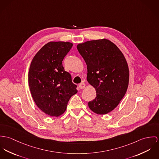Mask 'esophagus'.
<instances>
[{
    "instance_id": "34e87169",
    "label": "esophagus",
    "mask_w": 159,
    "mask_h": 159,
    "mask_svg": "<svg viewBox=\"0 0 159 159\" xmlns=\"http://www.w3.org/2000/svg\"><path fill=\"white\" fill-rule=\"evenodd\" d=\"M79 87L80 89H84V88H85V84L84 82H82L79 85Z\"/></svg>"
}]
</instances>
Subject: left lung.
I'll return each instance as SVG.
<instances>
[{
  "mask_svg": "<svg viewBox=\"0 0 159 159\" xmlns=\"http://www.w3.org/2000/svg\"><path fill=\"white\" fill-rule=\"evenodd\" d=\"M77 48L87 64V80L96 93L88 107L96 114H107L118 106L128 87L129 71L123 53L105 38L80 43Z\"/></svg>",
  "mask_w": 159,
  "mask_h": 159,
  "instance_id": "obj_1",
  "label": "left lung"
}]
</instances>
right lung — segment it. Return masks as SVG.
<instances>
[{
    "label": "right lung",
    "instance_id": "1",
    "mask_svg": "<svg viewBox=\"0 0 159 159\" xmlns=\"http://www.w3.org/2000/svg\"><path fill=\"white\" fill-rule=\"evenodd\" d=\"M72 45L70 42H49L36 53L30 66L28 77L32 98L51 116L62 115L71 96L77 93L71 74L62 65Z\"/></svg>",
    "mask_w": 159,
    "mask_h": 159
}]
</instances>
